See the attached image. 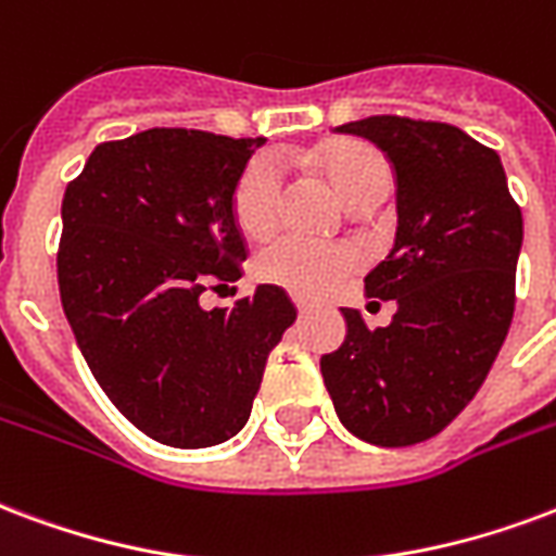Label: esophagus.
<instances>
[{
	"mask_svg": "<svg viewBox=\"0 0 556 556\" xmlns=\"http://www.w3.org/2000/svg\"><path fill=\"white\" fill-rule=\"evenodd\" d=\"M294 306H298V315H300V318H306V315H309V306H306V303H300V300H298Z\"/></svg>",
	"mask_w": 556,
	"mask_h": 556,
	"instance_id": "obj_1",
	"label": "esophagus"
}]
</instances>
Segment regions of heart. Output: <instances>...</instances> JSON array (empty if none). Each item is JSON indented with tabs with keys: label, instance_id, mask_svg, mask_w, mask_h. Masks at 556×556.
I'll return each instance as SVG.
<instances>
[{
	"label": "heart",
	"instance_id": "1",
	"mask_svg": "<svg viewBox=\"0 0 556 556\" xmlns=\"http://www.w3.org/2000/svg\"><path fill=\"white\" fill-rule=\"evenodd\" d=\"M324 176L339 191L341 200L353 205L359 197L392 188V167L368 143L344 141L327 143L315 152ZM282 203V174L270 159H256L244 167L232 194V215L238 229L250 238H265L279 217ZM362 256L356 247L315 244L306 238H279L265 247L256 258V277L279 286L294 298L318 300L339 289L344 279L356 274Z\"/></svg>",
	"mask_w": 556,
	"mask_h": 556
}]
</instances>
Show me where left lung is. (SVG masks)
<instances>
[{
	"instance_id": "1",
	"label": "left lung",
	"mask_w": 556,
	"mask_h": 556,
	"mask_svg": "<svg viewBox=\"0 0 556 556\" xmlns=\"http://www.w3.org/2000/svg\"><path fill=\"white\" fill-rule=\"evenodd\" d=\"M336 131L377 143L394 167V247L365 277L394 300L389 327L341 309L348 336L320 356L339 421L404 447L442 433L486 380L516 306L521 208L495 150L451 123L377 114Z\"/></svg>"
}]
</instances>
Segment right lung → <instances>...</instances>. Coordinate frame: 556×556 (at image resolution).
<instances>
[{
	"mask_svg": "<svg viewBox=\"0 0 556 556\" xmlns=\"http://www.w3.org/2000/svg\"><path fill=\"white\" fill-rule=\"evenodd\" d=\"M265 138L147 129L100 143L61 203L59 289L79 351L131 425L170 447L247 425L267 353L298 309L277 286L236 306L200 294L247 258L232 194Z\"/></svg>",
	"mask_w": 556,
	"mask_h": 556,
	"instance_id": "right-lung-1",
	"label": "right lung"
}]
</instances>
